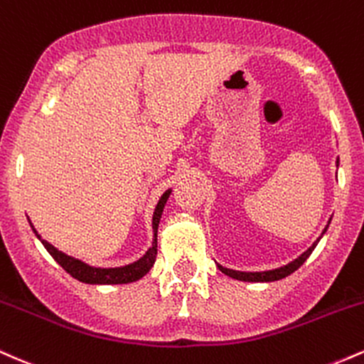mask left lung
I'll return each instance as SVG.
<instances>
[{"mask_svg": "<svg viewBox=\"0 0 364 364\" xmlns=\"http://www.w3.org/2000/svg\"><path fill=\"white\" fill-rule=\"evenodd\" d=\"M337 164H339V159H337ZM328 224H330V220H328ZM328 224H327V228H328ZM327 228L323 229V232H321V236L325 235V231H327ZM321 236H320V237H321ZM320 237L315 241V243H313V245L310 246V248L306 250V252L299 255V257L296 258V260H292V262L287 263V265H282V267H279V269H274V270H265V272H241V270L225 269V267L219 265V263H217V267H219L220 272L228 275V277L236 279V281H245V282H274V281H281V279L287 277V275H291L292 272H294V270H298L299 267H301L303 263L306 262V258L310 257L313 250H315V246L318 245Z\"/></svg>", "mask_w": 364, "mask_h": 364, "instance_id": "8db88e82", "label": "left lung"}]
</instances>
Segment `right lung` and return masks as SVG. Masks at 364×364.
<instances>
[{
	"mask_svg": "<svg viewBox=\"0 0 364 364\" xmlns=\"http://www.w3.org/2000/svg\"><path fill=\"white\" fill-rule=\"evenodd\" d=\"M171 195V190L164 191V195L159 198V203L154 210V217H152V229H154V241L152 246L147 250V253L144 257L139 258L136 262L128 263V265L123 267H111V269H102V267H90L89 263L78 260V258L70 257V255L60 252L58 248H54L51 243L43 240L39 232L36 231L34 225H32L31 220V228L32 231L36 232V236L39 237L41 243L44 245V248L48 250L49 255L56 260L63 269L66 270L72 277L77 279V281L85 282V284H128V282H135L139 279L144 277L145 274L149 272L150 269L156 263V257H157V229H159V220H161L162 210H164L166 202H168Z\"/></svg>",
	"mask_w": 364,
	"mask_h": 364,
	"instance_id": "right-lung-1",
	"label": "right lung"
}]
</instances>
